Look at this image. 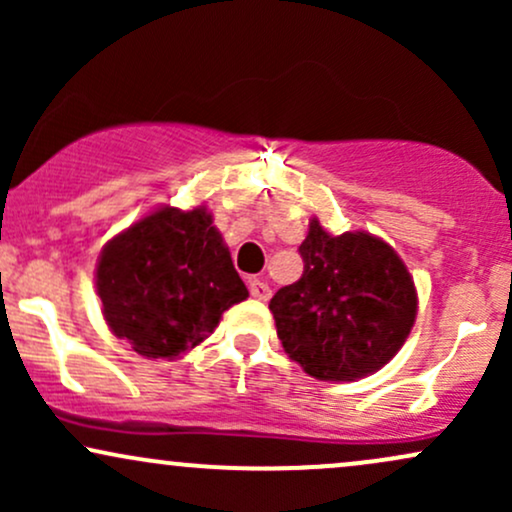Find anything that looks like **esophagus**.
<instances>
[{"instance_id": "1", "label": "esophagus", "mask_w": 512, "mask_h": 512, "mask_svg": "<svg viewBox=\"0 0 512 512\" xmlns=\"http://www.w3.org/2000/svg\"><path fill=\"white\" fill-rule=\"evenodd\" d=\"M248 289H250V296L257 298V301H269V296H272L269 286L264 284V281H260V279H250Z\"/></svg>"}]
</instances>
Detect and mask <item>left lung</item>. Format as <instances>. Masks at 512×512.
Instances as JSON below:
<instances>
[{
    "mask_svg": "<svg viewBox=\"0 0 512 512\" xmlns=\"http://www.w3.org/2000/svg\"><path fill=\"white\" fill-rule=\"evenodd\" d=\"M298 252L303 276L269 301L286 354L317 380L383 368L407 342L419 305L397 252L363 231L330 236L317 219Z\"/></svg>",
    "mask_w": 512,
    "mask_h": 512,
    "instance_id": "8db88e82",
    "label": "left lung"
}]
</instances>
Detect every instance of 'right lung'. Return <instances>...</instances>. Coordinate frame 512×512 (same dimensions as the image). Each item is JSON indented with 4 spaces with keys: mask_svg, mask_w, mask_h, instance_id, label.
I'll return each instance as SVG.
<instances>
[{
    "mask_svg": "<svg viewBox=\"0 0 512 512\" xmlns=\"http://www.w3.org/2000/svg\"><path fill=\"white\" fill-rule=\"evenodd\" d=\"M105 322L137 354L178 358L248 298L204 207H163L105 245L96 267Z\"/></svg>",
    "mask_w": 512,
    "mask_h": 512,
    "instance_id": "obj_1",
    "label": "right lung"
}]
</instances>
